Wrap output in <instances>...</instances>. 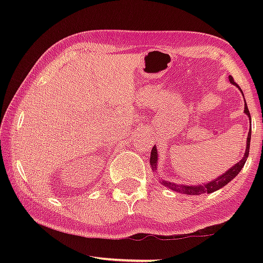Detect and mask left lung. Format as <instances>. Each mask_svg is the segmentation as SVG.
Returning <instances> with one entry per match:
<instances>
[{
    "mask_svg": "<svg viewBox=\"0 0 263 263\" xmlns=\"http://www.w3.org/2000/svg\"><path fill=\"white\" fill-rule=\"evenodd\" d=\"M230 82L234 84V86H237L239 89L240 87L238 86L237 83L234 82V79L232 77H230ZM240 91L242 92L241 89H240ZM245 114H246L248 117H249V121H251V115H249V110L247 108V103L246 101H245ZM251 135L252 132L249 130L248 132V136H247V142H246V151H245V154L242 159L240 160L239 162H237L234 164L233 167H231L228 172H225L224 174L218 176L217 179L212 180L210 182H208V183H203V184H198V185H184V184H177V183H173V182H168L166 180H162L161 183L167 186V188L172 189L173 191H176V193H180V194H186V195H201V194H211L213 191H217L219 190L222 186L226 185L229 183V182L232 181L235 176H237L240 171H241L242 167L245 166V162H246V160L248 158V154H249V145H251ZM149 163H151V167H152V171H157V166H158V152H157V146H154L152 148V152H151V159H149Z\"/></svg>",
    "mask_w": 263,
    "mask_h": 263,
    "instance_id": "obj_1",
    "label": "left lung"
}]
</instances>
